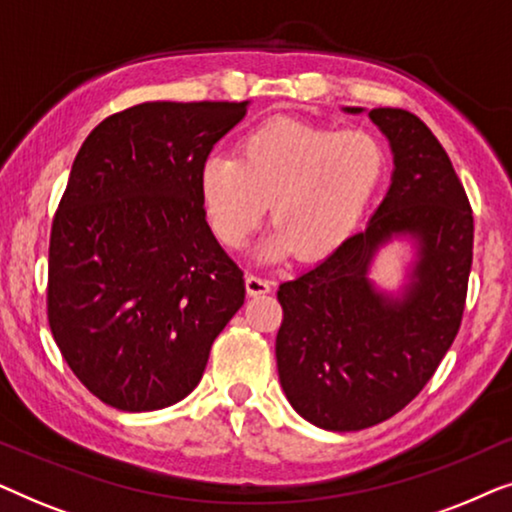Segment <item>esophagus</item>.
I'll use <instances>...</instances> for the list:
<instances>
[{"instance_id": "1", "label": "esophagus", "mask_w": 512, "mask_h": 512, "mask_svg": "<svg viewBox=\"0 0 512 512\" xmlns=\"http://www.w3.org/2000/svg\"><path fill=\"white\" fill-rule=\"evenodd\" d=\"M272 291V282L268 277L261 275H247V293L249 296H263V293Z\"/></svg>"}]
</instances>
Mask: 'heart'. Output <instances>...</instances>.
Segmentation results:
<instances>
[{"label": "heart", "mask_w": 512, "mask_h": 512, "mask_svg": "<svg viewBox=\"0 0 512 512\" xmlns=\"http://www.w3.org/2000/svg\"><path fill=\"white\" fill-rule=\"evenodd\" d=\"M387 153L370 130L270 121L235 156L200 170V198L214 235L242 247L268 212L277 223L261 254L319 261L352 235L380 184Z\"/></svg>", "instance_id": "obj_1"}]
</instances>
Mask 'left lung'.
Listing matches in <instances>:
<instances>
[{
	"mask_svg": "<svg viewBox=\"0 0 512 512\" xmlns=\"http://www.w3.org/2000/svg\"><path fill=\"white\" fill-rule=\"evenodd\" d=\"M368 116L394 151L387 195L366 230L277 291L279 382L293 410L328 431L380 424L426 387L459 333L473 263L471 202L436 135L405 109ZM394 234L420 244L403 301L377 294L365 277Z\"/></svg>",
	"mask_w": 512,
	"mask_h": 512,
	"instance_id": "1",
	"label": "left lung"
}]
</instances>
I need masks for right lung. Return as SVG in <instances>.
I'll return each mask as SVG.
<instances>
[{
  "label": "right lung",
  "mask_w": 512,
  "mask_h": 512,
  "mask_svg": "<svg viewBox=\"0 0 512 512\" xmlns=\"http://www.w3.org/2000/svg\"><path fill=\"white\" fill-rule=\"evenodd\" d=\"M247 102H144L76 153L51 226L48 326L102 403L160 410L198 387L244 305V275L207 226L200 170Z\"/></svg>",
  "instance_id": "obj_1"
}]
</instances>
